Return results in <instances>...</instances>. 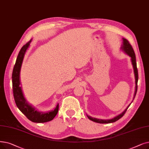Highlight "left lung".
<instances>
[{"label":"left lung","mask_w":149,"mask_h":149,"mask_svg":"<svg viewBox=\"0 0 149 149\" xmlns=\"http://www.w3.org/2000/svg\"><path fill=\"white\" fill-rule=\"evenodd\" d=\"M122 41H123L122 44V46H121L120 49L123 52H124V53H125L127 55H128L131 58L132 64L133 66V70H134V78H135V91H134V97H133V100H134V99L135 97V95H136V92H137V89H138L137 84H138V69H137V66H136V56H135V54H134V52L133 50V49L132 48L130 44L129 43L128 41L125 38H122ZM133 101V100H132V102ZM132 102H131V103H132ZM130 104L128 105V106L126 108V109L122 113L118 114V116H115V117H114L112 119H97L95 118H92L91 116H88L87 114L86 115H87V117L89 119H90L91 120H92L93 122H97V123H100V124H109V123H113V122H114L116 121H117L118 120H119L120 118H121L124 115L126 111L127 110L128 108L130 107Z\"/></svg>","instance_id":"1"}]
</instances>
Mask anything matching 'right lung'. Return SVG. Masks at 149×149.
I'll use <instances>...</instances> for the list:
<instances>
[{
	"label": "right lung",
	"instance_id": "1",
	"mask_svg": "<svg viewBox=\"0 0 149 149\" xmlns=\"http://www.w3.org/2000/svg\"><path fill=\"white\" fill-rule=\"evenodd\" d=\"M31 40L25 44L19 51L12 74L13 91L16 106L26 117L31 122L44 123L52 120L58 111L59 104L58 103L54 109L47 112L38 111L33 105L30 104L24 95L20 81V72L25 53L29 48Z\"/></svg>",
	"mask_w": 149,
	"mask_h": 149
}]
</instances>
